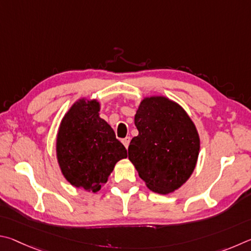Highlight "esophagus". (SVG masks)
<instances>
[{
  "instance_id": "34e87169",
  "label": "esophagus",
  "mask_w": 251,
  "mask_h": 251,
  "mask_svg": "<svg viewBox=\"0 0 251 251\" xmlns=\"http://www.w3.org/2000/svg\"><path fill=\"white\" fill-rule=\"evenodd\" d=\"M130 137H126V138H125V139H122V143H123V146H125L126 148H128L129 147V143H130Z\"/></svg>"
}]
</instances>
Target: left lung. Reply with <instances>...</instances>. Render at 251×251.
Returning <instances> with one entry per match:
<instances>
[{
  "instance_id": "left-lung-1",
  "label": "left lung",
  "mask_w": 251,
  "mask_h": 251,
  "mask_svg": "<svg viewBox=\"0 0 251 251\" xmlns=\"http://www.w3.org/2000/svg\"><path fill=\"white\" fill-rule=\"evenodd\" d=\"M138 137L129 160L151 191L169 194L191 176L200 152L194 123L177 103L164 97L144 99L134 117Z\"/></svg>"
}]
</instances>
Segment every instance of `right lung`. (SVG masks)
Returning a JSON list of instances; mask_svg holds the SVG:
<instances>
[{
  "mask_svg": "<svg viewBox=\"0 0 251 251\" xmlns=\"http://www.w3.org/2000/svg\"><path fill=\"white\" fill-rule=\"evenodd\" d=\"M98 111L96 100L78 101L66 113L57 135V157L64 176L72 185L92 192L99 191L117 162L128 156Z\"/></svg>",
  "mask_w": 251,
  "mask_h": 251,
  "instance_id": "add662e5",
  "label": "right lung"
}]
</instances>
